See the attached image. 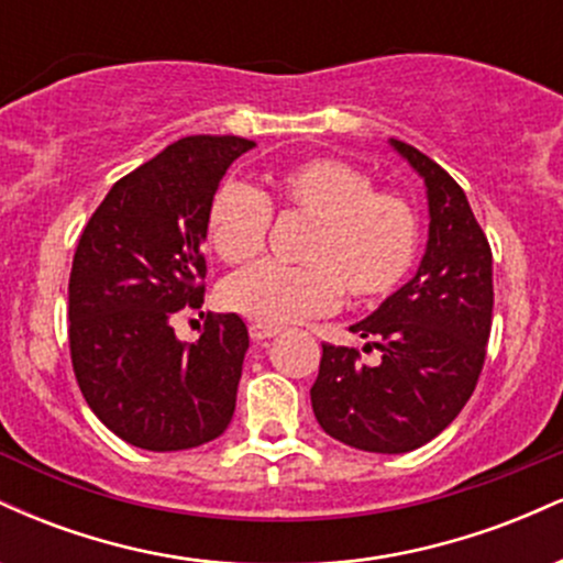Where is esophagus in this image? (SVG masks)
I'll return each mask as SVG.
<instances>
[{
    "instance_id": "34e87169",
    "label": "esophagus",
    "mask_w": 563,
    "mask_h": 563,
    "mask_svg": "<svg viewBox=\"0 0 563 563\" xmlns=\"http://www.w3.org/2000/svg\"><path fill=\"white\" fill-rule=\"evenodd\" d=\"M251 339L254 341H267V339H275L277 333H280V328H273V325H260V322H254V325L249 328Z\"/></svg>"
}]
</instances>
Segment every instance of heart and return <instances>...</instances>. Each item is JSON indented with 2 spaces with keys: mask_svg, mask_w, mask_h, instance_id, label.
Masks as SVG:
<instances>
[{
  "mask_svg": "<svg viewBox=\"0 0 563 563\" xmlns=\"http://www.w3.org/2000/svg\"><path fill=\"white\" fill-rule=\"evenodd\" d=\"M312 222L299 260L303 267L260 262L222 283V303L260 325H288L325 314L341 290L354 301L394 294L418 254L416 209L397 192H380L371 174L341 158H309L275 177L273 196L228 179L206 211L211 249L224 262L254 260L264 249L273 209Z\"/></svg>",
  "mask_w": 563,
  "mask_h": 563,
  "instance_id": "1",
  "label": "heart"
}]
</instances>
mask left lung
Returning a JSON list of instances; mask_svg holds the SVG:
<instances>
[{
  "label": "left lung",
  "mask_w": 563,
  "mask_h": 563,
  "mask_svg": "<svg viewBox=\"0 0 563 563\" xmlns=\"http://www.w3.org/2000/svg\"><path fill=\"white\" fill-rule=\"evenodd\" d=\"M429 198L418 273L349 331L376 346L322 344L312 410L325 434L365 452H410L455 421L479 380L493 328V251L463 187L421 151L389 140Z\"/></svg>",
  "instance_id": "left-lung-1"
}]
</instances>
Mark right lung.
I'll use <instances>...</instances> for the list:
<instances>
[{"instance_id": "right-lung-1", "label": "right lung", "mask_w": 563, "mask_h": 563, "mask_svg": "<svg viewBox=\"0 0 563 563\" xmlns=\"http://www.w3.org/2000/svg\"><path fill=\"white\" fill-rule=\"evenodd\" d=\"M256 142L183 137L111 187L84 228L68 283V341L79 389L115 437L153 452L190 450L228 429L249 331L238 314L174 335L203 303L206 211Z\"/></svg>"}]
</instances>
